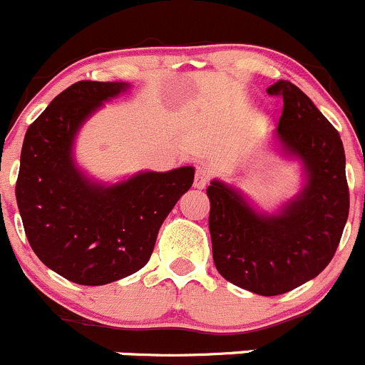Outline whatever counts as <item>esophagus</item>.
<instances>
[{
    "instance_id": "34e87169",
    "label": "esophagus",
    "mask_w": 365,
    "mask_h": 365,
    "mask_svg": "<svg viewBox=\"0 0 365 365\" xmlns=\"http://www.w3.org/2000/svg\"><path fill=\"white\" fill-rule=\"evenodd\" d=\"M209 170L205 167H197V170H195V181H193V186L197 187V190H204L205 186H207L209 182Z\"/></svg>"
}]
</instances>
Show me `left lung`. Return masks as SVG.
<instances>
[{
    "mask_svg": "<svg viewBox=\"0 0 365 365\" xmlns=\"http://www.w3.org/2000/svg\"><path fill=\"white\" fill-rule=\"evenodd\" d=\"M282 97L275 135L305 165L307 184L279 215L257 212L243 195L211 181L207 197L212 259L234 286L277 297L319 275L334 257L349 212L346 156L337 129L291 81H277Z\"/></svg>",
    "mask_w": 365,
    "mask_h": 365,
    "instance_id": "left-lung-1",
    "label": "left lung"
}]
</instances>
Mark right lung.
<instances>
[{
  "mask_svg": "<svg viewBox=\"0 0 365 365\" xmlns=\"http://www.w3.org/2000/svg\"><path fill=\"white\" fill-rule=\"evenodd\" d=\"M128 83L78 81L28 128L16 198L37 257L63 279L104 286L149 262L161 223L193 184V167L142 172L113 186L90 181L72 160L83 122Z\"/></svg>",
  "mask_w": 365,
  "mask_h": 365,
  "instance_id": "obj_1",
  "label": "right lung"
}]
</instances>
